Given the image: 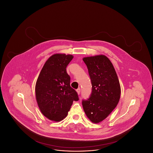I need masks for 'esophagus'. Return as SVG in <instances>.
<instances>
[{
  "label": "esophagus",
  "instance_id": "esophagus-1",
  "mask_svg": "<svg viewBox=\"0 0 153 153\" xmlns=\"http://www.w3.org/2000/svg\"><path fill=\"white\" fill-rule=\"evenodd\" d=\"M80 91H81L80 88H78L77 89H76V92H77V94H78V95H79V94H80Z\"/></svg>",
  "mask_w": 153,
  "mask_h": 153
}]
</instances>
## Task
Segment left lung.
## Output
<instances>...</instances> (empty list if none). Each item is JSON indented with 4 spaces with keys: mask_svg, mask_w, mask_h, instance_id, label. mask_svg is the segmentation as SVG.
<instances>
[{
    "mask_svg": "<svg viewBox=\"0 0 153 153\" xmlns=\"http://www.w3.org/2000/svg\"><path fill=\"white\" fill-rule=\"evenodd\" d=\"M82 60L87 66L92 82V94L82 100L84 111L94 123L104 120L119 102L121 89L117 72L109 58L104 55L86 57Z\"/></svg>",
    "mask_w": 153,
    "mask_h": 153,
    "instance_id": "1",
    "label": "left lung"
}]
</instances>
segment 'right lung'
<instances>
[{
	"label": "right lung",
	"mask_w": 153,
	"mask_h": 153,
	"mask_svg": "<svg viewBox=\"0 0 153 153\" xmlns=\"http://www.w3.org/2000/svg\"><path fill=\"white\" fill-rule=\"evenodd\" d=\"M73 55L57 53L45 63L36 84V97L41 113L49 120L59 122L65 118L73 101L79 100L70 85L66 66Z\"/></svg>",
	"instance_id": "1"
}]
</instances>
